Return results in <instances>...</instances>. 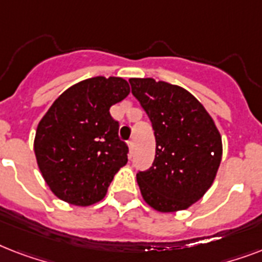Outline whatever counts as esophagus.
Here are the masks:
<instances>
[{
    "instance_id": "obj_1",
    "label": "esophagus",
    "mask_w": 262,
    "mask_h": 262,
    "mask_svg": "<svg viewBox=\"0 0 262 262\" xmlns=\"http://www.w3.org/2000/svg\"><path fill=\"white\" fill-rule=\"evenodd\" d=\"M127 145H129V151H130V155L133 154V149H135V141L133 140H129L127 141Z\"/></svg>"
}]
</instances>
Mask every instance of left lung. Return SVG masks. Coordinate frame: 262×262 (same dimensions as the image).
<instances>
[{"instance_id": "left-lung-1", "label": "left lung", "mask_w": 262, "mask_h": 262, "mask_svg": "<svg viewBox=\"0 0 262 262\" xmlns=\"http://www.w3.org/2000/svg\"><path fill=\"white\" fill-rule=\"evenodd\" d=\"M132 94L151 119L155 159L137 182L144 200L160 212L186 209L211 187L222 160L215 123L186 90L154 79H130Z\"/></svg>"}]
</instances>
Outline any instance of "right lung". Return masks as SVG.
I'll use <instances>...</instances> for the list:
<instances>
[{"instance_id": "right-lung-1", "label": "right lung", "mask_w": 262, "mask_h": 262, "mask_svg": "<svg viewBox=\"0 0 262 262\" xmlns=\"http://www.w3.org/2000/svg\"><path fill=\"white\" fill-rule=\"evenodd\" d=\"M129 92V84L121 77L84 80L68 88L39 122L35 155L58 199L84 207L106 195L129 154L110 107Z\"/></svg>"}]
</instances>
